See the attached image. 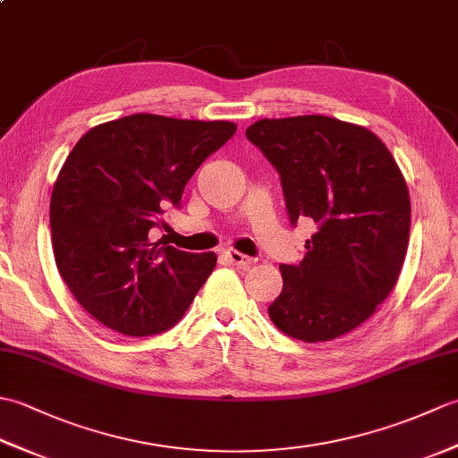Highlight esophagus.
I'll return each mask as SVG.
<instances>
[{"mask_svg": "<svg viewBox=\"0 0 458 458\" xmlns=\"http://www.w3.org/2000/svg\"><path fill=\"white\" fill-rule=\"evenodd\" d=\"M224 256H226V259L230 261V264H234L238 267H248V266H251L256 261L254 258L244 256V254H242V251H236V250H226V251H224Z\"/></svg>", "mask_w": 458, "mask_h": 458, "instance_id": "34e87169", "label": "esophagus"}]
</instances>
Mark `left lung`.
Wrapping results in <instances>:
<instances>
[{"label":"left lung","mask_w":458,"mask_h":458,"mask_svg":"<svg viewBox=\"0 0 458 458\" xmlns=\"http://www.w3.org/2000/svg\"><path fill=\"white\" fill-rule=\"evenodd\" d=\"M246 138L281 177L291 224L317 232L299 266H279L274 325L303 343L354 330L392 293L411 224L403 174L376 133L328 115L258 120Z\"/></svg>","instance_id":"8db88e82"}]
</instances>
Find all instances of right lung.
I'll return each instance as SVG.
<instances>
[{
  "instance_id": "add662e5",
  "label": "right lung",
  "mask_w": 458,
  "mask_h": 458,
  "mask_svg": "<svg viewBox=\"0 0 458 458\" xmlns=\"http://www.w3.org/2000/svg\"><path fill=\"white\" fill-rule=\"evenodd\" d=\"M236 133L232 122L133 114L96 125L68 153L51 197L58 274L86 313L115 333L171 328L216 266L149 230L189 179Z\"/></svg>"
}]
</instances>
